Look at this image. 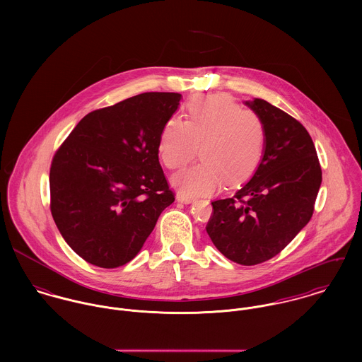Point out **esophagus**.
Listing matches in <instances>:
<instances>
[{"label": "esophagus", "mask_w": 362, "mask_h": 362, "mask_svg": "<svg viewBox=\"0 0 362 362\" xmlns=\"http://www.w3.org/2000/svg\"><path fill=\"white\" fill-rule=\"evenodd\" d=\"M177 201H178V202H181V204L188 205V204H191V202H192V198L185 197V195H177Z\"/></svg>", "instance_id": "1"}]
</instances>
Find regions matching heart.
Instances as JSON below:
<instances>
[{
    "label": "heart",
    "mask_w": 362,
    "mask_h": 362,
    "mask_svg": "<svg viewBox=\"0 0 362 362\" xmlns=\"http://www.w3.org/2000/svg\"><path fill=\"white\" fill-rule=\"evenodd\" d=\"M201 163L173 177L187 197L211 194L227 184L245 181L262 160L264 127L258 114L227 95L195 98L185 107V121L173 117L158 136V155L165 167H185L198 152Z\"/></svg>",
    "instance_id": "b5f03b06"
}]
</instances>
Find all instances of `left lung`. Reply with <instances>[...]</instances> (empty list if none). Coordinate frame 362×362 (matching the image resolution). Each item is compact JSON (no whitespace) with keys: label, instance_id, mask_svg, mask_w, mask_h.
<instances>
[{"label":"left lung","instance_id":"left-lung-1","mask_svg":"<svg viewBox=\"0 0 362 362\" xmlns=\"http://www.w3.org/2000/svg\"><path fill=\"white\" fill-rule=\"evenodd\" d=\"M245 104L263 122V156L231 198L211 202L206 231L226 258L252 266L276 257L308 224L322 170L301 122L262 99Z\"/></svg>","mask_w":362,"mask_h":362}]
</instances>
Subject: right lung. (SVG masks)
Listing matches in <instances>:
<instances>
[{
    "label": "right lung",
    "instance_id": "1",
    "mask_svg": "<svg viewBox=\"0 0 362 362\" xmlns=\"http://www.w3.org/2000/svg\"><path fill=\"white\" fill-rule=\"evenodd\" d=\"M180 100V93L149 92L95 110L52 157V218L86 262L114 269L132 260L174 202L158 136Z\"/></svg>",
    "mask_w": 362,
    "mask_h": 362
}]
</instances>
